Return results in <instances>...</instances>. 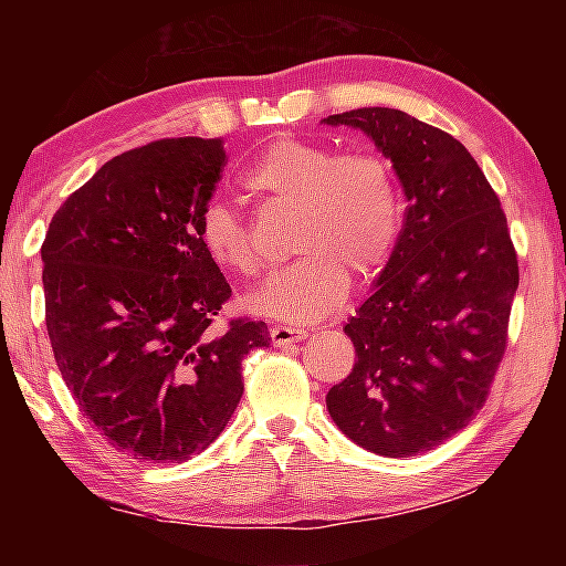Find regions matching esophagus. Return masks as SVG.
I'll return each mask as SVG.
<instances>
[{
	"label": "esophagus",
	"mask_w": 566,
	"mask_h": 566,
	"mask_svg": "<svg viewBox=\"0 0 566 566\" xmlns=\"http://www.w3.org/2000/svg\"><path fill=\"white\" fill-rule=\"evenodd\" d=\"M272 334V344L274 347H292V344L302 342L306 337L304 329H294V327H282V324H274V327L270 329Z\"/></svg>",
	"instance_id": "esophagus-1"
}]
</instances>
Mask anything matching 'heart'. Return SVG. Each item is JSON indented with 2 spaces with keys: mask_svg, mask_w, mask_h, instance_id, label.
I'll use <instances>...</instances> for the list:
<instances>
[{
  "mask_svg": "<svg viewBox=\"0 0 566 566\" xmlns=\"http://www.w3.org/2000/svg\"><path fill=\"white\" fill-rule=\"evenodd\" d=\"M242 185L254 195L294 205L292 252L249 310L310 324L329 317L347 294L349 276L369 282L389 264L405 224V202L391 161L375 151H347L322 142L276 137L262 149ZM199 237L214 264L239 276L262 272L252 232L232 207L209 205Z\"/></svg>",
  "mask_w": 566,
  "mask_h": 566,
  "instance_id": "1",
  "label": "heart"
}]
</instances>
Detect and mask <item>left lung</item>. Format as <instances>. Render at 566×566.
I'll list each match as a JSON object with an SVG mask.
<instances>
[{"label": "left lung", "mask_w": 566, "mask_h": 566, "mask_svg": "<svg viewBox=\"0 0 566 566\" xmlns=\"http://www.w3.org/2000/svg\"><path fill=\"white\" fill-rule=\"evenodd\" d=\"M324 122L371 137L407 197L395 254L344 327L357 361L327 409L369 452L415 457L464 429L490 397L520 264L500 197L452 134L389 107Z\"/></svg>", "instance_id": "1"}]
</instances>
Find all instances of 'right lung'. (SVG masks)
Here are the masks:
<instances>
[{
  "label": "right lung",
  "mask_w": 566,
  "mask_h": 566,
  "mask_svg": "<svg viewBox=\"0 0 566 566\" xmlns=\"http://www.w3.org/2000/svg\"><path fill=\"white\" fill-rule=\"evenodd\" d=\"M224 142L177 137L109 159L42 244L46 334L76 407L139 462H185L242 399L264 322L219 327L232 286L199 237Z\"/></svg>",
  "instance_id": "add662e5"
}]
</instances>
